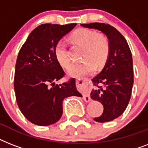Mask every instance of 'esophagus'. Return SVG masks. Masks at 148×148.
Wrapping results in <instances>:
<instances>
[{"mask_svg":"<svg viewBox=\"0 0 148 148\" xmlns=\"http://www.w3.org/2000/svg\"><path fill=\"white\" fill-rule=\"evenodd\" d=\"M82 84H81L80 83ZM87 83H88V81L87 80H83V79H76V84L77 85H82L86 87L87 85ZM83 97L84 100L86 101V102H88V101L90 100V93L87 89H84L83 92Z\"/></svg>","mask_w":148,"mask_h":148,"instance_id":"34e87169","label":"esophagus"}]
</instances>
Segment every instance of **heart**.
Returning a JSON list of instances; mask_svg holds the SVG:
<instances>
[{"label": "heart", "mask_w": 148, "mask_h": 148, "mask_svg": "<svg viewBox=\"0 0 148 148\" xmlns=\"http://www.w3.org/2000/svg\"><path fill=\"white\" fill-rule=\"evenodd\" d=\"M70 39L76 45L84 47L82 59L86 60L79 64L73 65L68 70L71 77H81L90 74L95 67L103 65L110 52V44L108 38L103 34L87 28H78L70 36ZM55 57L58 63L67 69L71 64L67 54V46L63 41H58L55 46Z\"/></svg>", "instance_id": "obj_1"}]
</instances>
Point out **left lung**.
<instances>
[{"mask_svg": "<svg viewBox=\"0 0 148 148\" xmlns=\"http://www.w3.org/2000/svg\"><path fill=\"white\" fill-rule=\"evenodd\" d=\"M81 25L101 31L109 40L108 60L101 73L93 78L97 88L92 90L90 97L103 106V114L95 117V121H110L124 113L131 99L134 84L132 54L124 36L110 24L90 23Z\"/></svg>", "mask_w": 148, "mask_h": 148, "instance_id": "obj_1", "label": "left lung"}]
</instances>
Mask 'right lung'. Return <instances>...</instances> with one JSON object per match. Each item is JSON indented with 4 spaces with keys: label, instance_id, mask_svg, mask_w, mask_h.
I'll return each mask as SVG.
<instances>
[{
    "label": "right lung",
    "instance_id": "right-lung-1",
    "mask_svg": "<svg viewBox=\"0 0 148 148\" xmlns=\"http://www.w3.org/2000/svg\"><path fill=\"white\" fill-rule=\"evenodd\" d=\"M76 25H39L18 53L14 81L16 100L24 117L36 125L58 122L62 116L64 99L81 97L74 78L59 85L54 83L64 76L55 57V46Z\"/></svg>",
    "mask_w": 148,
    "mask_h": 148
}]
</instances>
